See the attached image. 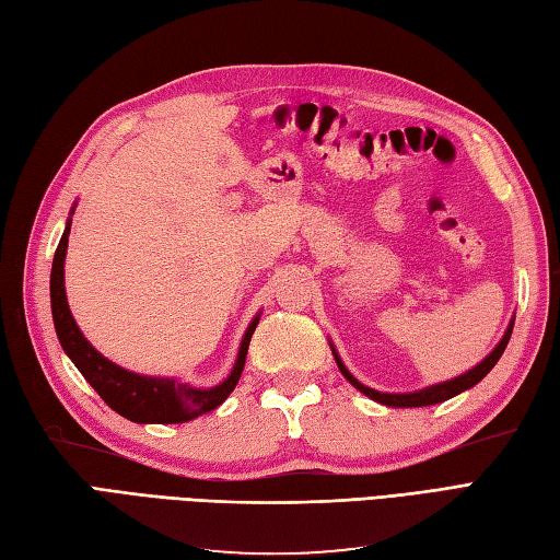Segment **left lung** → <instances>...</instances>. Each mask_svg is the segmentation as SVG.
Listing matches in <instances>:
<instances>
[{
	"mask_svg": "<svg viewBox=\"0 0 560 560\" xmlns=\"http://www.w3.org/2000/svg\"><path fill=\"white\" fill-rule=\"evenodd\" d=\"M513 322L509 324V329H505L499 346L493 348L491 353L482 362H479V365H475L472 370H467L465 374L456 376V380H448V382H441V384H434V386H427V388H420V392H410V394H384V392H374V388H370L365 384H360L355 376L346 370L343 360L339 358V353H336V348L331 343L329 346H331L334 360H336V365H339L341 374L346 376L350 384L358 388L360 394H365L368 398L382 402V406H388V408H422V406H434V402H441V400H448L453 396L467 392V388H472L477 382H482L485 376L491 372V368L497 365L499 358L503 355L505 346H509V339H511V334H513Z\"/></svg>",
	"mask_w": 560,
	"mask_h": 560,
	"instance_id": "obj_1",
	"label": "left lung"
}]
</instances>
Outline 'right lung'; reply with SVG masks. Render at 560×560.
Returning a JSON list of instances; mask_svg holds the SVG:
<instances>
[{
  "label": "right lung",
  "instance_id": "1",
  "mask_svg": "<svg viewBox=\"0 0 560 560\" xmlns=\"http://www.w3.org/2000/svg\"><path fill=\"white\" fill-rule=\"evenodd\" d=\"M69 231L71 219L67 221L63 236L57 245L55 262H51V277H49V298H51V317H55V329L59 336V343L63 353L71 358L73 365L85 376V382L95 388L100 398L107 402L112 410H116L121 418L138 422V424H176L200 418V415L214 410L229 398V394L236 388L241 372L245 365V355H248V346L253 339V331L257 327L259 317L250 322L248 331H245L236 365L224 382L198 388L184 384L178 380H168V376H145L128 372L90 346V341L78 329V324L71 315L67 303V289H63V259H67L69 248Z\"/></svg>",
  "mask_w": 560,
  "mask_h": 560
}]
</instances>
